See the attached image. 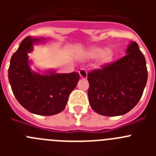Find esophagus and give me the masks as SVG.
Listing matches in <instances>:
<instances>
[{
  "instance_id": "1",
  "label": "esophagus",
  "mask_w": 156,
  "mask_h": 156,
  "mask_svg": "<svg viewBox=\"0 0 156 156\" xmlns=\"http://www.w3.org/2000/svg\"><path fill=\"white\" fill-rule=\"evenodd\" d=\"M79 74L80 76L83 78V79H87V71L84 69H81L79 71Z\"/></svg>"
}]
</instances>
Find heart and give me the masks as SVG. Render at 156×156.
Returning a JSON list of instances; mask_svg holds the SVG:
<instances>
[{"mask_svg":"<svg viewBox=\"0 0 156 156\" xmlns=\"http://www.w3.org/2000/svg\"><path fill=\"white\" fill-rule=\"evenodd\" d=\"M83 55L87 59L98 58V64L99 66H105L113 60L115 52L112 48L105 49L102 47L92 46L84 51Z\"/></svg>","mask_w":156,"mask_h":156,"instance_id":"1","label":"heart"}]
</instances>
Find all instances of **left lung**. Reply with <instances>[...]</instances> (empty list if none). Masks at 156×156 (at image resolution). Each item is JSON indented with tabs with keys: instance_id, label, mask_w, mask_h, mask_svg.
<instances>
[{
	"instance_id": "left-lung-1",
	"label": "left lung",
	"mask_w": 156,
	"mask_h": 156,
	"mask_svg": "<svg viewBox=\"0 0 156 156\" xmlns=\"http://www.w3.org/2000/svg\"><path fill=\"white\" fill-rule=\"evenodd\" d=\"M126 54L115 62L88 73L89 102L100 115H124L142 96L148 80L145 58L133 41L128 45Z\"/></svg>"
}]
</instances>
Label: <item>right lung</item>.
I'll list each match as a JSON object with an SVG mask.
<instances>
[{"mask_svg": "<svg viewBox=\"0 0 156 156\" xmlns=\"http://www.w3.org/2000/svg\"><path fill=\"white\" fill-rule=\"evenodd\" d=\"M44 37H27L13 54L8 69V80L17 101L34 114L53 115L66 108L69 95L80 80L78 73H57L48 70L43 73L30 68L28 53L34 44L44 42Z\"/></svg>", "mask_w": 156, "mask_h": 156, "instance_id": "obj_1", "label": "right lung"}]
</instances>
